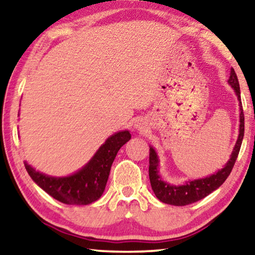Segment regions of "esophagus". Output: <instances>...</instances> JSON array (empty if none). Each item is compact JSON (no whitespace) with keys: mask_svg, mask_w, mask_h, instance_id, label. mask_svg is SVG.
Masks as SVG:
<instances>
[{"mask_svg":"<svg viewBox=\"0 0 255 255\" xmlns=\"http://www.w3.org/2000/svg\"><path fill=\"white\" fill-rule=\"evenodd\" d=\"M135 127H136V129H138V130L143 131V130H145V123L143 122V120H137L135 124Z\"/></svg>","mask_w":255,"mask_h":255,"instance_id":"1","label":"esophagus"}]
</instances>
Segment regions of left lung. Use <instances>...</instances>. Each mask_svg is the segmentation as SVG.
Here are the masks:
<instances>
[{
  "instance_id": "obj_1",
  "label": "left lung",
  "mask_w": 255,
  "mask_h": 255,
  "mask_svg": "<svg viewBox=\"0 0 255 255\" xmlns=\"http://www.w3.org/2000/svg\"><path fill=\"white\" fill-rule=\"evenodd\" d=\"M228 83L231 84L233 89L235 90V93L237 99L240 101V133L237 141L235 144V147L233 149V153L231 155L230 161L227 162L225 166L222 170H219L217 173H215L210 176H207L205 179L188 181L187 183L183 185H173L169 184L161 179L158 175V158L156 152H155L153 147H149V181L152 189L157 197V199L161 200L164 204L173 205V206H187L193 202L199 201L204 199L216 189H218L221 185L225 182V180L228 178L233 170V166L236 162L237 155L240 153L242 140L244 137V114H243V107H242L241 101V92H240V83L237 80L236 73L234 68H231V75Z\"/></svg>"
}]
</instances>
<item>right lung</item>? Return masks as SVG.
I'll return each mask as SVG.
<instances>
[{
  "label": "right lung",
  "mask_w": 255,
  "mask_h": 255,
  "mask_svg": "<svg viewBox=\"0 0 255 255\" xmlns=\"http://www.w3.org/2000/svg\"><path fill=\"white\" fill-rule=\"evenodd\" d=\"M130 138L128 130L110 136L83 169L65 178L42 174L27 162L24 166L30 178L56 200L66 205H89L102 196L116 155Z\"/></svg>",
  "instance_id": "right-lung-1"
}]
</instances>
